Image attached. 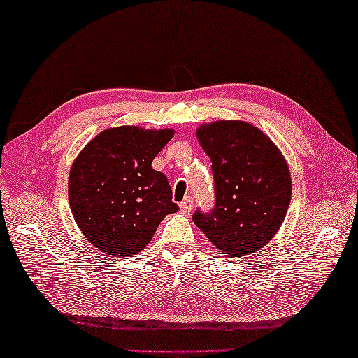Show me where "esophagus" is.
<instances>
[{
  "label": "esophagus",
  "instance_id": "1",
  "mask_svg": "<svg viewBox=\"0 0 358 358\" xmlns=\"http://www.w3.org/2000/svg\"><path fill=\"white\" fill-rule=\"evenodd\" d=\"M179 208H180V210H182V212H190L192 208H193V199L192 198H185L184 201L179 204Z\"/></svg>",
  "mask_w": 358,
  "mask_h": 358
}]
</instances>
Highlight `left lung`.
I'll list each match as a JSON object with an SVG mask.
<instances>
[{
    "mask_svg": "<svg viewBox=\"0 0 358 358\" xmlns=\"http://www.w3.org/2000/svg\"><path fill=\"white\" fill-rule=\"evenodd\" d=\"M196 136L212 162L215 208L209 214L196 210L193 222L227 256L259 252L278 233L291 203L283 154L245 121L203 124Z\"/></svg>",
    "mask_w": 358,
    "mask_h": 358,
    "instance_id": "left-lung-1",
    "label": "left lung"
}]
</instances>
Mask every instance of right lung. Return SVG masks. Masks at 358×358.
<instances>
[{
    "instance_id": "right-lung-1",
    "label": "right lung",
    "mask_w": 358,
    "mask_h": 358,
    "mask_svg": "<svg viewBox=\"0 0 358 358\" xmlns=\"http://www.w3.org/2000/svg\"><path fill=\"white\" fill-rule=\"evenodd\" d=\"M173 129H106L86 144L69 173V203L86 241L115 258L140 253L160 222L179 210L152 160Z\"/></svg>"
}]
</instances>
